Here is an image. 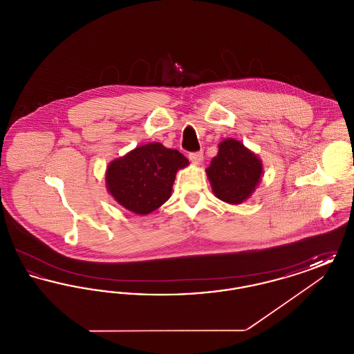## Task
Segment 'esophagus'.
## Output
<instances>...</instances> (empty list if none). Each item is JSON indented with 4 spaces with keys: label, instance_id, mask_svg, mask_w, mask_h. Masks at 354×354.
<instances>
[{
    "label": "esophagus",
    "instance_id": "34e87169",
    "mask_svg": "<svg viewBox=\"0 0 354 354\" xmlns=\"http://www.w3.org/2000/svg\"><path fill=\"white\" fill-rule=\"evenodd\" d=\"M188 158H189V160L194 162V163H201L203 160V152H189V153H188Z\"/></svg>",
    "mask_w": 354,
    "mask_h": 354
}]
</instances>
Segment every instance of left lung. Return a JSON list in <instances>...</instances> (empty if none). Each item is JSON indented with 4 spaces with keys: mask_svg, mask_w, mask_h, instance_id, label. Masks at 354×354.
<instances>
[{
    "mask_svg": "<svg viewBox=\"0 0 354 354\" xmlns=\"http://www.w3.org/2000/svg\"><path fill=\"white\" fill-rule=\"evenodd\" d=\"M207 171L215 195L223 202L247 201L260 182L263 166L259 158L235 139H225Z\"/></svg>",
    "mask_w": 354,
    "mask_h": 354,
    "instance_id": "8db88e82",
    "label": "left lung"
}]
</instances>
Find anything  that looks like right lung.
I'll use <instances>...</instances> for the list:
<instances>
[{"label": "right lung", "mask_w": 354, "mask_h": 354, "mask_svg": "<svg viewBox=\"0 0 354 354\" xmlns=\"http://www.w3.org/2000/svg\"><path fill=\"white\" fill-rule=\"evenodd\" d=\"M187 165L188 159L178 150L150 143L111 162L106 185L126 209L147 215L169 201L176 171Z\"/></svg>", "instance_id": "add662e5"}]
</instances>
